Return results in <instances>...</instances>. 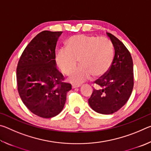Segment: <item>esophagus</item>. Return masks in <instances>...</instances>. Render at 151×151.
<instances>
[{
  "instance_id": "1",
  "label": "esophagus",
  "mask_w": 151,
  "mask_h": 151,
  "mask_svg": "<svg viewBox=\"0 0 151 151\" xmlns=\"http://www.w3.org/2000/svg\"><path fill=\"white\" fill-rule=\"evenodd\" d=\"M79 86H81V85H76V84H73L72 85V88H78Z\"/></svg>"
}]
</instances>
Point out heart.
<instances>
[{
  "instance_id": "b5f03b06",
  "label": "heart",
  "mask_w": 151,
  "mask_h": 151,
  "mask_svg": "<svg viewBox=\"0 0 151 151\" xmlns=\"http://www.w3.org/2000/svg\"><path fill=\"white\" fill-rule=\"evenodd\" d=\"M114 55L113 45L108 38L78 35L71 37L67 49L63 48L57 56V64L64 73L75 69L78 60L81 65L68 77L73 83L79 84L93 75L99 77L108 70Z\"/></svg>"
}]
</instances>
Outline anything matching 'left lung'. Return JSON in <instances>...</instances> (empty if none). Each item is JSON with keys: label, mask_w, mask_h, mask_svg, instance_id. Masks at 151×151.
Listing matches in <instances>:
<instances>
[{"label": "left lung", "mask_w": 151, "mask_h": 151, "mask_svg": "<svg viewBox=\"0 0 151 151\" xmlns=\"http://www.w3.org/2000/svg\"><path fill=\"white\" fill-rule=\"evenodd\" d=\"M114 48V57L109 70L94 81L88 104L94 111L110 114L119 111L129 100L134 85L133 63L131 53L121 40L106 33Z\"/></svg>", "instance_id": "left-lung-1"}]
</instances>
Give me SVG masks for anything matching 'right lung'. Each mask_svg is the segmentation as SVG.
<instances>
[{
	"instance_id": "obj_1",
	"label": "right lung",
	"mask_w": 151,
	"mask_h": 151,
	"mask_svg": "<svg viewBox=\"0 0 151 151\" xmlns=\"http://www.w3.org/2000/svg\"><path fill=\"white\" fill-rule=\"evenodd\" d=\"M62 32L39 33L25 48L17 68L20 99L30 112L45 119L62 111L66 93L72 88L56 66V45Z\"/></svg>"
}]
</instances>
